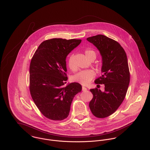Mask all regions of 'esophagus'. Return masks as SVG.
<instances>
[{
	"instance_id": "34e87169",
	"label": "esophagus",
	"mask_w": 150,
	"mask_h": 150,
	"mask_svg": "<svg viewBox=\"0 0 150 150\" xmlns=\"http://www.w3.org/2000/svg\"><path fill=\"white\" fill-rule=\"evenodd\" d=\"M82 90H83V91H87V88L86 87L83 86L82 87Z\"/></svg>"
}]
</instances>
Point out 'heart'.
<instances>
[{"instance_id":"heart-1","label":"heart","mask_w":150,"mask_h":150,"mask_svg":"<svg viewBox=\"0 0 150 150\" xmlns=\"http://www.w3.org/2000/svg\"><path fill=\"white\" fill-rule=\"evenodd\" d=\"M85 54L88 59L92 57H96L95 52L93 50L89 48L86 49L85 50ZM67 64H68V66L69 69L71 70L72 71L76 70L77 67L74 64L72 56H70L69 58ZM95 76V73L92 70L89 69V70H83L79 72L76 75H74L73 77V80L83 86H86V85H88L91 82V81L94 78Z\"/></svg>"}]
</instances>
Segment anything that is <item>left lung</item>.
Returning a JSON list of instances; mask_svg holds the SVG:
<instances>
[{
	"mask_svg": "<svg viewBox=\"0 0 150 150\" xmlns=\"http://www.w3.org/2000/svg\"><path fill=\"white\" fill-rule=\"evenodd\" d=\"M99 51L102 58V76L95 80L97 84H105V91L90 89L93 98L89 104L94 116L106 118L113 114L124 100L130 81L126 52L115 40L103 35L86 39Z\"/></svg>",
	"mask_w": 150,
	"mask_h": 150,
	"instance_id": "obj_1",
	"label": "left lung"
}]
</instances>
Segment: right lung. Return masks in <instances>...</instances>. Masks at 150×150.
Returning <instances> with one entry per match:
<instances>
[{
    "mask_svg": "<svg viewBox=\"0 0 150 150\" xmlns=\"http://www.w3.org/2000/svg\"><path fill=\"white\" fill-rule=\"evenodd\" d=\"M81 42L80 39H51L44 41L35 51L29 67L32 98L46 118L54 121L66 118L75 95L81 86L67 80L66 58Z\"/></svg>",
    "mask_w": 150,
    "mask_h": 150,
    "instance_id": "add662e5",
    "label": "right lung"
}]
</instances>
